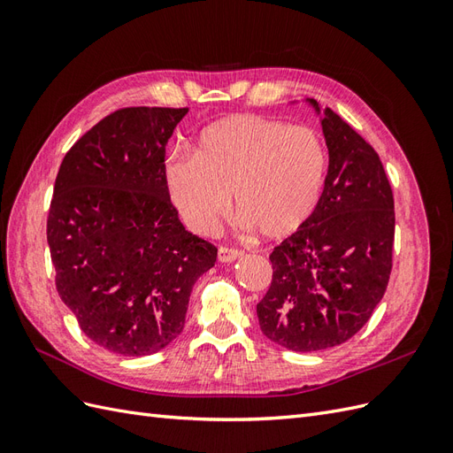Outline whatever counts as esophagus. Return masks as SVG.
Returning a JSON list of instances; mask_svg holds the SVG:
<instances>
[{
    "mask_svg": "<svg viewBox=\"0 0 453 453\" xmlns=\"http://www.w3.org/2000/svg\"><path fill=\"white\" fill-rule=\"evenodd\" d=\"M242 257V251L240 250H234V248H226V245H221L217 251V258L219 263H234L236 258Z\"/></svg>",
    "mask_w": 453,
    "mask_h": 453,
    "instance_id": "34e87169",
    "label": "esophagus"
}]
</instances>
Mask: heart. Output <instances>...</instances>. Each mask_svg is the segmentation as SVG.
I'll list each match as a JSON object with an SVG mask.
<instances>
[{
	"instance_id": "heart-1",
	"label": "heart",
	"mask_w": 453,
	"mask_h": 453,
	"mask_svg": "<svg viewBox=\"0 0 453 453\" xmlns=\"http://www.w3.org/2000/svg\"><path fill=\"white\" fill-rule=\"evenodd\" d=\"M326 170V149L315 130L234 115L205 128L193 155H173L164 177L172 202L196 234H213L234 196L243 228L265 240H285L318 210Z\"/></svg>"
}]
</instances>
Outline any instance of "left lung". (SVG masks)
<instances>
[{
	"instance_id": "left-lung-1",
	"label": "left lung",
	"mask_w": 453,
	"mask_h": 453,
	"mask_svg": "<svg viewBox=\"0 0 453 453\" xmlns=\"http://www.w3.org/2000/svg\"><path fill=\"white\" fill-rule=\"evenodd\" d=\"M321 128L328 149L321 202L273 248L270 289L257 304L260 331L291 351L334 348L357 334L393 266L395 203L378 153L333 109L321 111Z\"/></svg>"
}]
</instances>
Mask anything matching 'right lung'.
<instances>
[{
    "label": "right lung",
    "instance_id": "1",
    "mask_svg": "<svg viewBox=\"0 0 453 453\" xmlns=\"http://www.w3.org/2000/svg\"><path fill=\"white\" fill-rule=\"evenodd\" d=\"M187 107H122L67 150L47 242L64 304L92 342L127 357L180 336L193 285L217 248L181 225L164 177Z\"/></svg>",
    "mask_w": 453,
    "mask_h": 453
}]
</instances>
